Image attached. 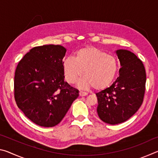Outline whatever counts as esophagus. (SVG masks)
I'll use <instances>...</instances> for the list:
<instances>
[{"label": "esophagus", "instance_id": "esophagus-1", "mask_svg": "<svg viewBox=\"0 0 158 158\" xmlns=\"http://www.w3.org/2000/svg\"><path fill=\"white\" fill-rule=\"evenodd\" d=\"M87 95H88V93H86V92L82 91V90H80L79 91V95L81 96V97H84V96H85Z\"/></svg>", "mask_w": 158, "mask_h": 158}]
</instances>
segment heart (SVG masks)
<instances>
[{
	"instance_id": "b5f03b06",
	"label": "heart",
	"mask_w": 158,
	"mask_h": 158,
	"mask_svg": "<svg viewBox=\"0 0 158 158\" xmlns=\"http://www.w3.org/2000/svg\"><path fill=\"white\" fill-rule=\"evenodd\" d=\"M63 70L65 79L73 84L80 77L79 85L83 89H103L113 81L118 70V63L114 56L102 51L89 47L77 51L74 58L63 60Z\"/></svg>"
}]
</instances>
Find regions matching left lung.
<instances>
[{"label": "left lung", "instance_id": "1", "mask_svg": "<svg viewBox=\"0 0 158 158\" xmlns=\"http://www.w3.org/2000/svg\"><path fill=\"white\" fill-rule=\"evenodd\" d=\"M121 68L111 86L96 93L98 116L106 123L116 125L127 121L143 102L146 81L143 64L135 53L118 49Z\"/></svg>", "mask_w": 158, "mask_h": 158}]
</instances>
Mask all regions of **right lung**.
Here are the masks:
<instances>
[{
    "label": "right lung",
    "instance_id": "1",
    "mask_svg": "<svg viewBox=\"0 0 158 158\" xmlns=\"http://www.w3.org/2000/svg\"><path fill=\"white\" fill-rule=\"evenodd\" d=\"M61 45L34 47L16 68L15 98L25 116L42 127H53L62 121L79 90L64 81Z\"/></svg>",
    "mask_w": 158,
    "mask_h": 158
}]
</instances>
